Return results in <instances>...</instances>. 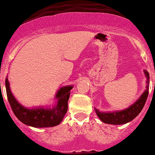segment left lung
Returning <instances> with one entry per match:
<instances>
[{"label":"left lung","instance_id":"obj_1","mask_svg":"<svg viewBox=\"0 0 155 155\" xmlns=\"http://www.w3.org/2000/svg\"><path fill=\"white\" fill-rule=\"evenodd\" d=\"M144 74L147 78V89L141 95V96L136 101V103L131 105L129 107L121 110V111L114 112H100L99 110L95 108L96 113L99 118L103 122L110 125H122L125 124L135 118L140 113L142 109L143 108L145 103L147 101L148 96V90H149V83H150V77L149 73L147 71H144Z\"/></svg>","mask_w":155,"mask_h":155}]
</instances>
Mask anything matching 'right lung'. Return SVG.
Listing matches in <instances>:
<instances>
[{
	"mask_svg": "<svg viewBox=\"0 0 155 155\" xmlns=\"http://www.w3.org/2000/svg\"><path fill=\"white\" fill-rule=\"evenodd\" d=\"M8 100L12 110L17 118L23 124L35 128L53 127L60 124L68 109V100L73 88L71 85L61 88L55 95L57 104L52 108H32L29 109L21 105L14 97L9 86L8 79H5Z\"/></svg>",
	"mask_w": 155,
	"mask_h": 155,
	"instance_id": "add662e5",
	"label": "right lung"
}]
</instances>
